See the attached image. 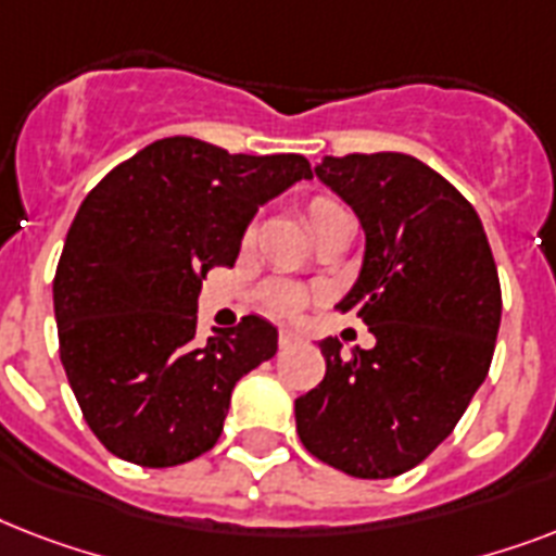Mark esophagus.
Returning <instances> with one entry per match:
<instances>
[{
  "label": "esophagus",
  "instance_id": "esophagus-1",
  "mask_svg": "<svg viewBox=\"0 0 556 556\" xmlns=\"http://www.w3.org/2000/svg\"><path fill=\"white\" fill-rule=\"evenodd\" d=\"M300 334H296V331H291V329H279V349H291V346H296V343H300Z\"/></svg>",
  "mask_w": 556,
  "mask_h": 556
}]
</instances>
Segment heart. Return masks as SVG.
Instances as JSON below:
<instances>
[{
	"mask_svg": "<svg viewBox=\"0 0 556 556\" xmlns=\"http://www.w3.org/2000/svg\"><path fill=\"white\" fill-rule=\"evenodd\" d=\"M349 210L340 204L338 199L331 195H312L305 201V222L312 227V233H320L323 227L338 225V222H346ZM253 239V225L244 227L242 242L248 244ZM262 305L265 312L277 314V317H294L308 305L312 300V291L303 286H294V282H268L262 288Z\"/></svg>",
	"mask_w": 556,
	"mask_h": 556,
	"instance_id": "b5f03b06",
	"label": "heart"
}]
</instances>
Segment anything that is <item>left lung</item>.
<instances>
[{
	"instance_id": "8db88e82",
	"label": "left lung",
	"mask_w": 556,
	"mask_h": 556,
	"mask_svg": "<svg viewBox=\"0 0 556 556\" xmlns=\"http://www.w3.org/2000/svg\"><path fill=\"white\" fill-rule=\"evenodd\" d=\"M317 178L352 204L366 230L355 312L375 349L340 355L323 340L326 378L294 401L303 447L357 479L421 465L447 439L488 378L502 288L473 204L413 155H326Z\"/></svg>"
}]
</instances>
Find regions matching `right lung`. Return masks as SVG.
Returning <instances> with one entry per match:
<instances>
[{"label":"right lung","mask_w":556,"mask_h":556,"mask_svg":"<svg viewBox=\"0 0 556 556\" xmlns=\"http://www.w3.org/2000/svg\"><path fill=\"white\" fill-rule=\"evenodd\" d=\"M312 178L303 155H230L164 138L83 199L54 274L60 361L100 444L141 467L185 465L225 427L236 380L277 355L262 317L195 340L201 279L233 265L256 207Z\"/></svg>","instance_id":"1"}]
</instances>
